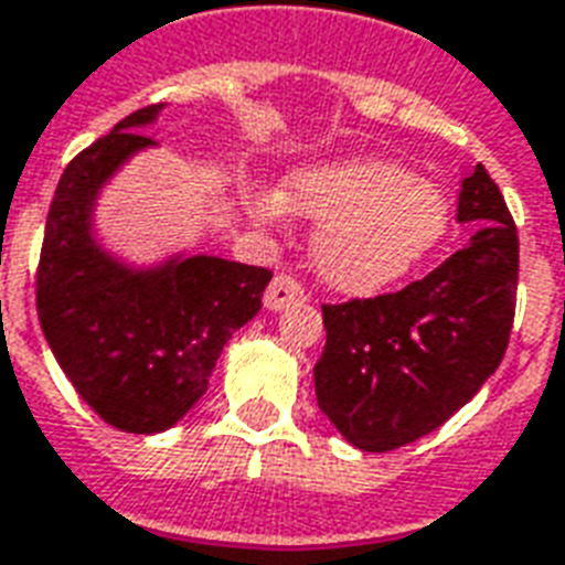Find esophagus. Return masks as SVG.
I'll return each mask as SVG.
<instances>
[{"mask_svg": "<svg viewBox=\"0 0 565 565\" xmlns=\"http://www.w3.org/2000/svg\"><path fill=\"white\" fill-rule=\"evenodd\" d=\"M301 299H305V290L292 281L290 275H275L264 292L266 311H284V308H290V305H296Z\"/></svg>", "mask_w": 565, "mask_h": 565, "instance_id": "esophagus-1", "label": "esophagus"}]
</instances>
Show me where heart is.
<instances>
[{
	"instance_id": "b5f03b06",
	"label": "heart",
	"mask_w": 565,
	"mask_h": 565,
	"mask_svg": "<svg viewBox=\"0 0 565 565\" xmlns=\"http://www.w3.org/2000/svg\"><path fill=\"white\" fill-rule=\"evenodd\" d=\"M260 222L290 210L320 222L313 264L340 292L370 296L403 281L436 257L450 234V201L436 183L387 159H343L296 171L287 192H254Z\"/></svg>"
}]
</instances>
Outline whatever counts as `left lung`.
<instances>
[{
	"instance_id": "obj_1",
	"label": "left lung",
	"mask_w": 565,
	"mask_h": 565,
	"mask_svg": "<svg viewBox=\"0 0 565 565\" xmlns=\"http://www.w3.org/2000/svg\"><path fill=\"white\" fill-rule=\"evenodd\" d=\"M456 218L477 225L471 243L426 278L376 299L322 305L317 403L359 450L385 454L429 436L486 385L507 352L519 234L480 162L462 180Z\"/></svg>"
}]
</instances>
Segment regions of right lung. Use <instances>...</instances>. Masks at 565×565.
I'll return each mask as SVG.
<instances>
[{"instance_id": "1", "label": "right lung", "mask_w": 565, "mask_h": 565, "mask_svg": "<svg viewBox=\"0 0 565 565\" xmlns=\"http://www.w3.org/2000/svg\"><path fill=\"white\" fill-rule=\"evenodd\" d=\"M159 111L162 103L132 111L71 159L38 264V320L58 367L106 424L139 436L174 426L204 397L225 343L260 311L273 278L264 266L210 254L132 269L94 239L100 189L157 145L139 129Z\"/></svg>"}]
</instances>
